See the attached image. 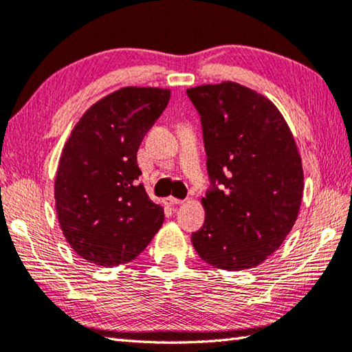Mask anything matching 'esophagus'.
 I'll return each instance as SVG.
<instances>
[{
	"instance_id": "esophagus-1",
	"label": "esophagus",
	"mask_w": 352,
	"mask_h": 352,
	"mask_svg": "<svg viewBox=\"0 0 352 352\" xmlns=\"http://www.w3.org/2000/svg\"><path fill=\"white\" fill-rule=\"evenodd\" d=\"M164 204L168 205V206H175V205L183 204V200L175 199V197H168V199H164Z\"/></svg>"
}]
</instances>
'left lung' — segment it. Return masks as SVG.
Returning a JSON list of instances; mask_svg holds the SVG:
<instances>
[{
  "instance_id": "obj_1",
  "label": "left lung",
  "mask_w": 352,
  "mask_h": 352,
  "mask_svg": "<svg viewBox=\"0 0 352 352\" xmlns=\"http://www.w3.org/2000/svg\"><path fill=\"white\" fill-rule=\"evenodd\" d=\"M200 115L211 186L195 252L217 269L259 265L290 233L305 175L287 122L272 100L236 82L188 88Z\"/></svg>"
}]
</instances>
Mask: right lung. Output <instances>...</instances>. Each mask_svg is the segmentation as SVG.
<instances>
[{
  "mask_svg": "<svg viewBox=\"0 0 352 352\" xmlns=\"http://www.w3.org/2000/svg\"><path fill=\"white\" fill-rule=\"evenodd\" d=\"M169 99L166 88H121L83 113L63 147L54 184L58 223L93 264L130 262L162 228L164 211L138 183L136 152Z\"/></svg>",
  "mask_w": 352,
  "mask_h": 352,
  "instance_id": "right-lung-1",
  "label": "right lung"
}]
</instances>
